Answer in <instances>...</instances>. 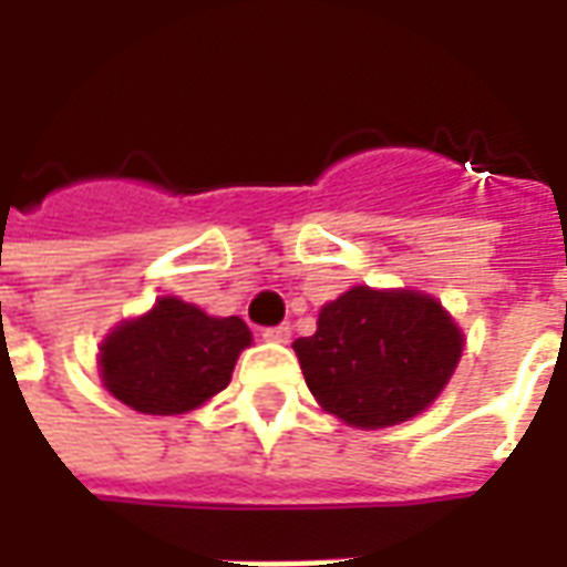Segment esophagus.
I'll return each instance as SVG.
<instances>
[{"label": "esophagus", "mask_w": 567, "mask_h": 567, "mask_svg": "<svg viewBox=\"0 0 567 567\" xmlns=\"http://www.w3.org/2000/svg\"><path fill=\"white\" fill-rule=\"evenodd\" d=\"M264 340H270V343H288V340H291V324L264 328Z\"/></svg>", "instance_id": "1"}]
</instances>
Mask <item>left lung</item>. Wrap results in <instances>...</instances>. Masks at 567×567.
<instances>
[{
    "label": "left lung",
    "mask_w": 567,
    "mask_h": 567,
    "mask_svg": "<svg viewBox=\"0 0 567 567\" xmlns=\"http://www.w3.org/2000/svg\"><path fill=\"white\" fill-rule=\"evenodd\" d=\"M464 337L434 297L355 285L319 312L312 337L295 340L309 392L355 427L419 416L450 382Z\"/></svg>",
    "instance_id": "1"
}]
</instances>
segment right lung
<instances>
[{
	"mask_svg": "<svg viewBox=\"0 0 567 567\" xmlns=\"http://www.w3.org/2000/svg\"><path fill=\"white\" fill-rule=\"evenodd\" d=\"M248 343L251 331L243 319H215L178 297H161L145 316L105 337L100 377L133 410L175 416L224 392Z\"/></svg>",
	"mask_w": 567,
	"mask_h": 567,
	"instance_id": "add662e5",
	"label": "right lung"
}]
</instances>
